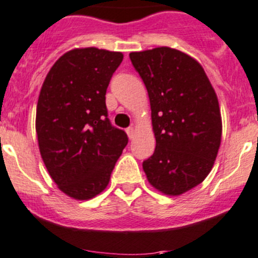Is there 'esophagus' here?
<instances>
[{
  "instance_id": "34e87169",
  "label": "esophagus",
  "mask_w": 258,
  "mask_h": 258,
  "mask_svg": "<svg viewBox=\"0 0 258 258\" xmlns=\"http://www.w3.org/2000/svg\"><path fill=\"white\" fill-rule=\"evenodd\" d=\"M135 131H136V130L134 128V127H128V128L126 130V132H127V136L130 137V139H134V136H135Z\"/></svg>"
}]
</instances>
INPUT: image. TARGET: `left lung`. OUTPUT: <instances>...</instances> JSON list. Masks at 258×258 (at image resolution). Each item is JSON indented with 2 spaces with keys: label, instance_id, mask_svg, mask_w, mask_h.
Masks as SVG:
<instances>
[{
  "label": "left lung",
  "instance_id": "obj_1",
  "mask_svg": "<svg viewBox=\"0 0 258 258\" xmlns=\"http://www.w3.org/2000/svg\"><path fill=\"white\" fill-rule=\"evenodd\" d=\"M130 58L147 88L156 139L142 167L156 189L178 196L201 183L217 157L222 135L217 96L201 64L178 49L131 52Z\"/></svg>",
  "mask_w": 258,
  "mask_h": 258
}]
</instances>
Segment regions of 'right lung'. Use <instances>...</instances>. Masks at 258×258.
<instances>
[{
    "instance_id": "right-lung-1",
    "label": "right lung",
    "mask_w": 258,
    "mask_h": 258,
    "mask_svg": "<svg viewBox=\"0 0 258 258\" xmlns=\"http://www.w3.org/2000/svg\"><path fill=\"white\" fill-rule=\"evenodd\" d=\"M123 54L96 47L59 57L46 76L36 110L41 157L58 188L90 200L107 187L126 147V132L112 126L106 91Z\"/></svg>"
}]
</instances>
